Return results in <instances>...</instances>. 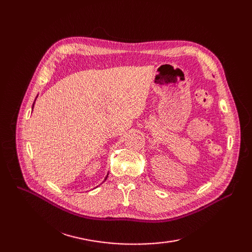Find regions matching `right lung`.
Returning <instances> with one entry per match:
<instances>
[{"mask_svg":"<svg viewBox=\"0 0 252 252\" xmlns=\"http://www.w3.org/2000/svg\"><path fill=\"white\" fill-rule=\"evenodd\" d=\"M33 105H34V103H33ZM33 105H32V108H33ZM107 177H108V175H107ZM107 177H106V178H105V180H106V179H107Z\"/></svg>","mask_w":252,"mask_h":252,"instance_id":"obj_1","label":"right lung"}]
</instances>
